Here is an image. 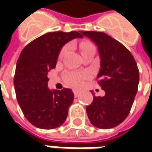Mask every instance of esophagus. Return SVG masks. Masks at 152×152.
I'll list each match as a JSON object with an SVG mask.
<instances>
[{"instance_id": "34e87169", "label": "esophagus", "mask_w": 152, "mask_h": 152, "mask_svg": "<svg viewBox=\"0 0 152 152\" xmlns=\"http://www.w3.org/2000/svg\"><path fill=\"white\" fill-rule=\"evenodd\" d=\"M73 94H74V96L77 97L79 95V91H73Z\"/></svg>"}]
</instances>
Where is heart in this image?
Instances as JSON below:
<instances>
[{
    "label": "heart",
    "instance_id": "obj_1",
    "mask_svg": "<svg viewBox=\"0 0 152 152\" xmlns=\"http://www.w3.org/2000/svg\"><path fill=\"white\" fill-rule=\"evenodd\" d=\"M80 48L82 50V53H84L87 50H91V49H94V45L90 43V42H82L80 44ZM67 50V47H64L61 51L60 52L59 55V58H61L64 54L66 53ZM89 73L86 72H67L65 73V80L67 82L68 85H70L71 87L73 88H79L83 85V83L85 81V79H87L89 77Z\"/></svg>",
    "mask_w": 152,
    "mask_h": 152
}]
</instances>
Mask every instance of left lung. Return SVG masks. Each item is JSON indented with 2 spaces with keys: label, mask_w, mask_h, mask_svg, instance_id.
<instances>
[{
  "label": "left lung",
  "mask_w": 152,
  "mask_h": 152,
  "mask_svg": "<svg viewBox=\"0 0 152 152\" xmlns=\"http://www.w3.org/2000/svg\"><path fill=\"white\" fill-rule=\"evenodd\" d=\"M97 45L101 68L98 83L104 96H96L86 107L91 124L107 129L119 125L130 112L138 91L140 74L130 51L118 40L103 32L80 31Z\"/></svg>",
  "instance_id": "obj_1"
}]
</instances>
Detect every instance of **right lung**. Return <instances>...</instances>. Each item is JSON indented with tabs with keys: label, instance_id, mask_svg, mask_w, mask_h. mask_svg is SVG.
Listing matches in <instances>:
<instances>
[{
	"label": "right lung",
	"instance_id": "add662e5",
	"mask_svg": "<svg viewBox=\"0 0 152 152\" xmlns=\"http://www.w3.org/2000/svg\"><path fill=\"white\" fill-rule=\"evenodd\" d=\"M81 37L77 31L47 33L28 43L20 53L14 76L17 99L26 119L39 129H55L67 118L74 95L67 88L50 91L48 73L56 67L62 46Z\"/></svg>",
	"mask_w": 152,
	"mask_h": 152
}]
</instances>
